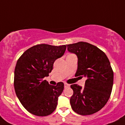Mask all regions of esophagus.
I'll use <instances>...</instances> for the list:
<instances>
[{
  "label": "esophagus",
  "instance_id": "1",
  "mask_svg": "<svg viewBox=\"0 0 125 125\" xmlns=\"http://www.w3.org/2000/svg\"><path fill=\"white\" fill-rule=\"evenodd\" d=\"M69 86H70V85L68 84H67V83H64V88H68V87H69Z\"/></svg>",
  "mask_w": 125,
  "mask_h": 125
}]
</instances>
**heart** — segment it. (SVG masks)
I'll return each mask as SVG.
<instances>
[{"instance_id": "1", "label": "heart", "mask_w": 125, "mask_h": 125, "mask_svg": "<svg viewBox=\"0 0 125 125\" xmlns=\"http://www.w3.org/2000/svg\"><path fill=\"white\" fill-rule=\"evenodd\" d=\"M70 55H71V54H70Z\"/></svg>"}]
</instances>
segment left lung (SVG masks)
Instances as JSON below:
<instances>
[{
  "mask_svg": "<svg viewBox=\"0 0 125 125\" xmlns=\"http://www.w3.org/2000/svg\"><path fill=\"white\" fill-rule=\"evenodd\" d=\"M67 46L68 51L78 57L75 76L86 78L84 87L71 85L73 90L70 99L71 108L81 115L95 113L104 106L112 91L113 71L109 59L104 52L88 42Z\"/></svg>",
  "mask_w": 125,
  "mask_h": 125,
  "instance_id": "1",
  "label": "left lung"
}]
</instances>
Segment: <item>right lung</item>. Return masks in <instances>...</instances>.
<instances>
[{
  "mask_svg": "<svg viewBox=\"0 0 125 125\" xmlns=\"http://www.w3.org/2000/svg\"><path fill=\"white\" fill-rule=\"evenodd\" d=\"M66 49V45L38 44L25 51L17 61L14 71L15 93L31 114L45 116L56 110L64 83L53 86L43 78L49 76L54 61L63 56Z\"/></svg>",
  "mask_w": 125,
  "mask_h": 125,
  "instance_id": "1",
  "label": "right lung"
}]
</instances>
